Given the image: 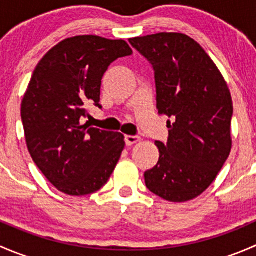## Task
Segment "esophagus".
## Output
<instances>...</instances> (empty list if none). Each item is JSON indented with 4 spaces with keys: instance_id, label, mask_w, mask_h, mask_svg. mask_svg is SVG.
<instances>
[{
    "instance_id": "1",
    "label": "esophagus",
    "mask_w": 256,
    "mask_h": 256,
    "mask_svg": "<svg viewBox=\"0 0 256 256\" xmlns=\"http://www.w3.org/2000/svg\"><path fill=\"white\" fill-rule=\"evenodd\" d=\"M138 141H140V138H138V136H130V135L125 136L126 146H134V144H138Z\"/></svg>"
}]
</instances>
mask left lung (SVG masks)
I'll return each mask as SVG.
<instances>
[{
  "mask_svg": "<svg viewBox=\"0 0 256 256\" xmlns=\"http://www.w3.org/2000/svg\"><path fill=\"white\" fill-rule=\"evenodd\" d=\"M152 64L157 110L167 121L168 141H156L160 158L144 172L146 187L174 203L202 194L232 150L233 102L223 76L206 50L183 33L130 38Z\"/></svg>",
  "mask_w": 256,
  "mask_h": 256,
  "instance_id": "1",
  "label": "left lung"
}]
</instances>
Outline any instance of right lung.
<instances>
[{"label": "right lung", "instance_id": "1", "mask_svg": "<svg viewBox=\"0 0 256 256\" xmlns=\"http://www.w3.org/2000/svg\"><path fill=\"white\" fill-rule=\"evenodd\" d=\"M132 49L122 40L66 38L36 66L20 104L26 144L46 178L68 196H85L108 182L125 147L120 132L80 122L88 105L102 108L100 86L110 64Z\"/></svg>", "mask_w": 256, "mask_h": 256}]
</instances>
